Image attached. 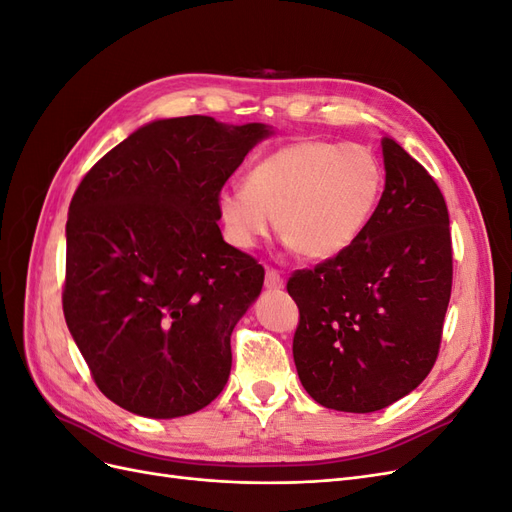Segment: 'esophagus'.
Instances as JSON below:
<instances>
[{"mask_svg":"<svg viewBox=\"0 0 512 512\" xmlns=\"http://www.w3.org/2000/svg\"><path fill=\"white\" fill-rule=\"evenodd\" d=\"M265 286H267L269 290H280V288H284V280H282L280 271H277V269H267V273H265Z\"/></svg>","mask_w":512,"mask_h":512,"instance_id":"obj_1","label":"esophagus"}]
</instances>
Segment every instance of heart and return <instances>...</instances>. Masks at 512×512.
I'll return each instance as SVG.
<instances>
[{
	"label": "heart",
	"mask_w": 512,
	"mask_h": 512,
	"mask_svg": "<svg viewBox=\"0 0 512 512\" xmlns=\"http://www.w3.org/2000/svg\"><path fill=\"white\" fill-rule=\"evenodd\" d=\"M384 185L378 158L367 147L299 141L273 151L218 196L226 239L254 247L277 215L284 241L307 260L342 254L365 230Z\"/></svg>",
	"instance_id": "1"
}]
</instances>
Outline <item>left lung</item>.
<instances>
[{
    "label": "left lung",
    "mask_w": 512,
    "mask_h": 512,
    "mask_svg": "<svg viewBox=\"0 0 512 512\" xmlns=\"http://www.w3.org/2000/svg\"><path fill=\"white\" fill-rule=\"evenodd\" d=\"M386 185L342 254L290 275L299 307L292 356L320 406L376 412L414 391L438 359L453 286V243L438 183L382 138Z\"/></svg>",
    "instance_id": "left-lung-1"
}]
</instances>
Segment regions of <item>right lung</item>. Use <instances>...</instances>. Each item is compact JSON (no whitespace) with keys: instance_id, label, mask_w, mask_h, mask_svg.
<instances>
[{"instance_id":"obj_1","label":"right lung","mask_w":512,"mask_h":512,"mask_svg":"<svg viewBox=\"0 0 512 512\" xmlns=\"http://www.w3.org/2000/svg\"><path fill=\"white\" fill-rule=\"evenodd\" d=\"M271 130L190 115L153 121L100 158L66 224V324L123 410H203L230 376V335L265 269L224 241L218 196Z\"/></svg>"}]
</instances>
